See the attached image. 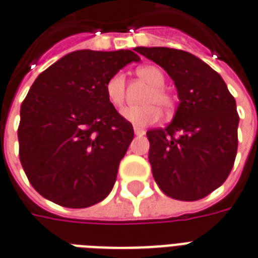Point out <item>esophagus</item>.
Here are the masks:
<instances>
[{"instance_id":"obj_1","label":"esophagus","mask_w":258,"mask_h":258,"mask_svg":"<svg viewBox=\"0 0 258 258\" xmlns=\"http://www.w3.org/2000/svg\"><path fill=\"white\" fill-rule=\"evenodd\" d=\"M134 134L137 135V137H141V135H144L145 134V131L142 128H138V127H135L134 128Z\"/></svg>"}]
</instances>
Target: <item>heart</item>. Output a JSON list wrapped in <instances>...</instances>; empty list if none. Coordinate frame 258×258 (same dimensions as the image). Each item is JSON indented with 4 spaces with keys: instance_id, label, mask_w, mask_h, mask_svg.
<instances>
[{
    "instance_id": "1",
    "label": "heart",
    "mask_w": 258,
    "mask_h": 258,
    "mask_svg": "<svg viewBox=\"0 0 258 258\" xmlns=\"http://www.w3.org/2000/svg\"><path fill=\"white\" fill-rule=\"evenodd\" d=\"M137 74L141 79L145 80L152 88L144 99L145 106L142 107H125L121 110V116L135 127H148L155 124L160 118V106L166 113L173 109V98L164 90L166 76L163 70L157 66H141L137 70ZM105 94L107 101L114 107H120L124 102L125 94V77L123 73L113 74L106 81Z\"/></svg>"
}]
</instances>
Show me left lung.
Masks as SVG:
<instances>
[{"label": "left lung", "mask_w": 258, "mask_h": 258, "mask_svg": "<svg viewBox=\"0 0 258 258\" xmlns=\"http://www.w3.org/2000/svg\"><path fill=\"white\" fill-rule=\"evenodd\" d=\"M135 51L167 72L179 99L173 121L146 133L153 178L173 199H202L232 170L239 124L235 98L221 76L192 53L166 47Z\"/></svg>", "instance_id": "left-lung-1"}]
</instances>
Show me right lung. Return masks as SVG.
<instances>
[{"label":"right lung","mask_w":258,"mask_h":258,"mask_svg":"<svg viewBox=\"0 0 258 258\" xmlns=\"http://www.w3.org/2000/svg\"><path fill=\"white\" fill-rule=\"evenodd\" d=\"M140 56L130 49L74 51L44 70L20 106L19 157L33 188L70 209L99 203L134 138L105 94L106 81Z\"/></svg>","instance_id":"add662e5"}]
</instances>
